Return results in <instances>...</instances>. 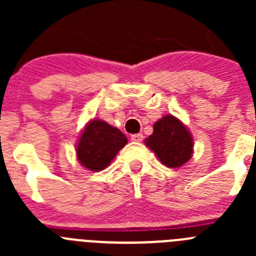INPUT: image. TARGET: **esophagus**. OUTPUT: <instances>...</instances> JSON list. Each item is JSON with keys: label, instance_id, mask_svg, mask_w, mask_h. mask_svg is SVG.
Here are the masks:
<instances>
[{"label": "esophagus", "instance_id": "1", "mask_svg": "<svg viewBox=\"0 0 256 256\" xmlns=\"http://www.w3.org/2000/svg\"><path fill=\"white\" fill-rule=\"evenodd\" d=\"M130 140L134 142H141L142 140H144V136H142L141 133H136V134L130 136Z\"/></svg>", "mask_w": 256, "mask_h": 256}]
</instances>
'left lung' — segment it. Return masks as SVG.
<instances>
[{
  "mask_svg": "<svg viewBox=\"0 0 256 256\" xmlns=\"http://www.w3.org/2000/svg\"><path fill=\"white\" fill-rule=\"evenodd\" d=\"M168 168L186 164L192 156L194 140L187 126L173 115H165L154 124L152 134L144 141Z\"/></svg>",
  "mask_w": 256,
  "mask_h": 256,
  "instance_id": "1",
  "label": "left lung"
}]
</instances>
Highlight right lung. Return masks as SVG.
Masks as SVG:
<instances>
[{"mask_svg": "<svg viewBox=\"0 0 256 256\" xmlns=\"http://www.w3.org/2000/svg\"><path fill=\"white\" fill-rule=\"evenodd\" d=\"M128 140L120 130L100 119L87 124L76 144L79 162L92 172L105 169Z\"/></svg>", "mask_w": 256, "mask_h": 256, "instance_id": "right-lung-1", "label": "right lung"}]
</instances>
